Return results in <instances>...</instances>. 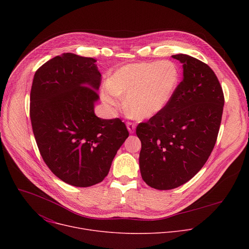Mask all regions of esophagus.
<instances>
[{"label": "esophagus", "mask_w": 249, "mask_h": 249, "mask_svg": "<svg viewBox=\"0 0 249 249\" xmlns=\"http://www.w3.org/2000/svg\"><path fill=\"white\" fill-rule=\"evenodd\" d=\"M126 125H127V128H128V130H129V132L132 134V133H134V131H135V128H136V124L135 123H133V122H130V121H128L127 123H126Z\"/></svg>", "instance_id": "34e87169"}]
</instances>
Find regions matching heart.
<instances>
[{
  "label": "heart",
  "mask_w": 249,
  "mask_h": 249,
  "mask_svg": "<svg viewBox=\"0 0 249 249\" xmlns=\"http://www.w3.org/2000/svg\"><path fill=\"white\" fill-rule=\"evenodd\" d=\"M179 82V70L170 61L129 64L114 72L102 90L103 101L120 105L119 96H126L125 105L136 118L148 119L162 111L172 98Z\"/></svg>",
  "instance_id": "heart-1"
}]
</instances>
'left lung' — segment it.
I'll return each instance as SVG.
<instances>
[{
  "mask_svg": "<svg viewBox=\"0 0 249 249\" xmlns=\"http://www.w3.org/2000/svg\"><path fill=\"white\" fill-rule=\"evenodd\" d=\"M172 58L183 64V80L165 108L136 128L142 178L159 190L186 183L203 167L215 147L225 103L207 64L185 54Z\"/></svg>",
  "mask_w": 249,
  "mask_h": 249,
  "instance_id": "8db88e82",
  "label": "left lung"
}]
</instances>
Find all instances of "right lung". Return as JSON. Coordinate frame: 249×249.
I'll return each instance as SVG.
<instances>
[{
	"instance_id": "right-lung-1",
	"label": "right lung",
	"mask_w": 249,
	"mask_h": 249,
	"mask_svg": "<svg viewBox=\"0 0 249 249\" xmlns=\"http://www.w3.org/2000/svg\"><path fill=\"white\" fill-rule=\"evenodd\" d=\"M93 58L64 53L34 75L29 114L40 155L64 182L89 187L107 176L128 138L121 119H100L93 104L101 75Z\"/></svg>"
}]
</instances>
